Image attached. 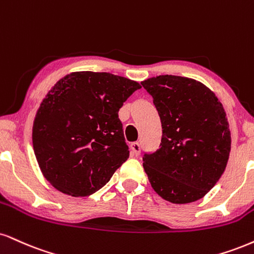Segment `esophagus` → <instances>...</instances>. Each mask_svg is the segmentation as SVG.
Masks as SVG:
<instances>
[{
	"label": "esophagus",
	"mask_w": 254,
	"mask_h": 254,
	"mask_svg": "<svg viewBox=\"0 0 254 254\" xmlns=\"http://www.w3.org/2000/svg\"><path fill=\"white\" fill-rule=\"evenodd\" d=\"M130 152L132 156H138L140 152V145L138 142H133L130 144Z\"/></svg>",
	"instance_id": "1"
}]
</instances>
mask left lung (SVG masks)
I'll return each instance as SVG.
<instances>
[{
  "instance_id": "8db88e82",
  "label": "left lung",
  "mask_w": 254,
  "mask_h": 254,
  "mask_svg": "<svg viewBox=\"0 0 254 254\" xmlns=\"http://www.w3.org/2000/svg\"><path fill=\"white\" fill-rule=\"evenodd\" d=\"M140 84L161 118L160 148L143 156L151 187L173 203L203 197L227 166L231 132L215 94L200 81L158 75Z\"/></svg>"
}]
</instances>
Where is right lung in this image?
Wrapping results in <instances>:
<instances>
[{"label":"right lung","mask_w":254,"mask_h":254,"mask_svg":"<svg viewBox=\"0 0 254 254\" xmlns=\"http://www.w3.org/2000/svg\"><path fill=\"white\" fill-rule=\"evenodd\" d=\"M137 81L106 72H74L54 85L33 124V148L48 182L87 196L110 181L129 157L119 109Z\"/></svg>","instance_id":"right-lung-1"}]
</instances>
